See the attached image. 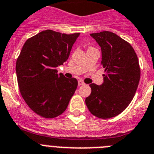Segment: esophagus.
Here are the masks:
<instances>
[{
	"mask_svg": "<svg viewBox=\"0 0 154 154\" xmlns=\"http://www.w3.org/2000/svg\"><path fill=\"white\" fill-rule=\"evenodd\" d=\"M83 85H85V83L83 82L82 81H78V86H81Z\"/></svg>",
	"mask_w": 154,
	"mask_h": 154,
	"instance_id": "1",
	"label": "esophagus"
}]
</instances>
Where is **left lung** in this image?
Listing matches in <instances>:
<instances>
[{"instance_id":"obj_1","label":"left lung","mask_w":154,"mask_h":154,"mask_svg":"<svg viewBox=\"0 0 154 154\" xmlns=\"http://www.w3.org/2000/svg\"><path fill=\"white\" fill-rule=\"evenodd\" d=\"M91 36L101 48V65L105 68L101 85L91 84V93L85 99L88 110L100 119L119 115L130 104L140 79L138 57L132 45L109 31Z\"/></svg>"}]
</instances>
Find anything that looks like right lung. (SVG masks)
Returning <instances> with one entry per match:
<instances>
[{
	"mask_svg": "<svg viewBox=\"0 0 154 154\" xmlns=\"http://www.w3.org/2000/svg\"><path fill=\"white\" fill-rule=\"evenodd\" d=\"M80 33L45 30L25 42L16 62L19 91L28 106L46 119L63 113L77 87L76 78L59 75Z\"/></svg>",
	"mask_w": 154,
	"mask_h": 154,
	"instance_id": "1",
	"label": "right lung"
}]
</instances>
